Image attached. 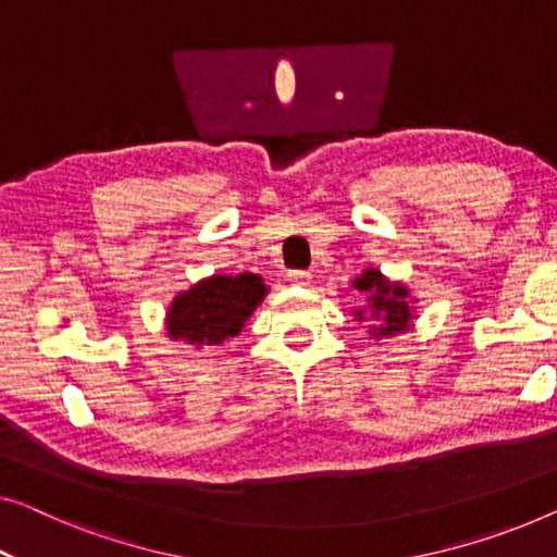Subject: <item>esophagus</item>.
I'll list each match as a JSON object with an SVG mask.
<instances>
[{"label": "esophagus", "mask_w": 557, "mask_h": 557, "mask_svg": "<svg viewBox=\"0 0 557 557\" xmlns=\"http://www.w3.org/2000/svg\"><path fill=\"white\" fill-rule=\"evenodd\" d=\"M287 280H289V285L305 287V285H310L312 275H310V272H305V270H293V272H287Z\"/></svg>", "instance_id": "1"}]
</instances>
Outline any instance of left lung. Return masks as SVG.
<instances>
[{
	"label": "left lung",
	"mask_w": 557,
	"mask_h": 557,
	"mask_svg": "<svg viewBox=\"0 0 557 557\" xmlns=\"http://www.w3.org/2000/svg\"><path fill=\"white\" fill-rule=\"evenodd\" d=\"M352 287L364 295V307L355 310V318L360 322L370 320L372 337H395L412 327L418 300H412L410 289L403 282L387 280L380 270L368 268L360 277H355Z\"/></svg>",
	"instance_id": "8db88e82"
}]
</instances>
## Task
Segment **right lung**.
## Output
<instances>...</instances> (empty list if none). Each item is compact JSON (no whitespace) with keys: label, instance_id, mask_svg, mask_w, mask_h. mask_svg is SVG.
<instances>
[{"label":"right lung","instance_id":"add662e5","mask_svg":"<svg viewBox=\"0 0 557 557\" xmlns=\"http://www.w3.org/2000/svg\"><path fill=\"white\" fill-rule=\"evenodd\" d=\"M264 295L268 285L255 272L205 277L174 295L164 327L174 343L193 345L197 350L218 347L243 332Z\"/></svg>","mask_w":557,"mask_h":557}]
</instances>
